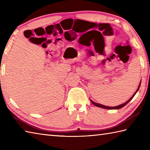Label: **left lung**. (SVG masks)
<instances>
[{
  "label": "left lung",
  "instance_id": "obj_1",
  "mask_svg": "<svg viewBox=\"0 0 150 150\" xmlns=\"http://www.w3.org/2000/svg\"><path fill=\"white\" fill-rule=\"evenodd\" d=\"M140 86H141V82H140V84H139V88H138V89L137 90V91H136V92L135 93H134V95H133V96L129 98V99L126 102V103H124V104H120V105H119V106H115V107H109V106H104V105H102V104H98V103H95V102H93V100H91V103L93 104H94L95 106H97V107H100V108H104V109H109V110H117V109H120V108H122V107H124V106H126V105L128 104L129 102L131 100L132 98H133V97L135 96V95L136 94V93L138 91V90H139V88H140Z\"/></svg>",
  "mask_w": 150,
  "mask_h": 150
}]
</instances>
